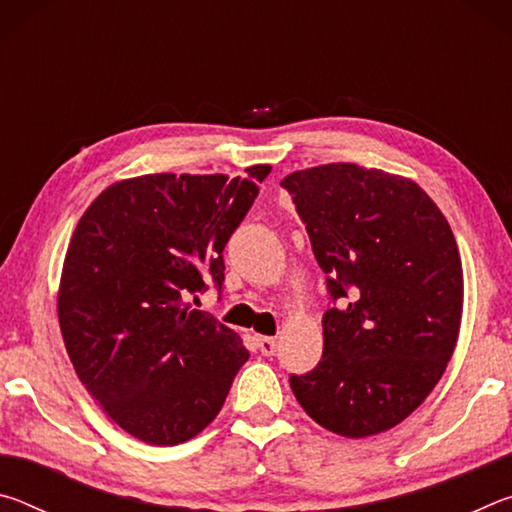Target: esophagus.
Wrapping results in <instances>:
<instances>
[{
    "instance_id": "34e87169",
    "label": "esophagus",
    "mask_w": 512,
    "mask_h": 512,
    "mask_svg": "<svg viewBox=\"0 0 512 512\" xmlns=\"http://www.w3.org/2000/svg\"><path fill=\"white\" fill-rule=\"evenodd\" d=\"M257 348L264 354V357H273L277 350V341L273 339V336H257Z\"/></svg>"
}]
</instances>
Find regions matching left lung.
<instances>
[{"mask_svg": "<svg viewBox=\"0 0 512 512\" xmlns=\"http://www.w3.org/2000/svg\"><path fill=\"white\" fill-rule=\"evenodd\" d=\"M325 273L323 359L289 384L320 427L375 436L418 409L458 339L463 268L447 219L422 189L359 164L280 183Z\"/></svg>", "mask_w": 512, "mask_h": 512, "instance_id": "left-lung-1", "label": "left lung"}]
</instances>
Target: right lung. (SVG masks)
<instances>
[{"mask_svg":"<svg viewBox=\"0 0 512 512\" xmlns=\"http://www.w3.org/2000/svg\"><path fill=\"white\" fill-rule=\"evenodd\" d=\"M268 171L121 180L76 225L58 293L65 348L88 393L144 443L178 445L203 431L250 357L189 298L207 282L223 291L225 244Z\"/></svg>","mask_w":512,"mask_h":512,"instance_id":"1","label":"right lung"}]
</instances>
